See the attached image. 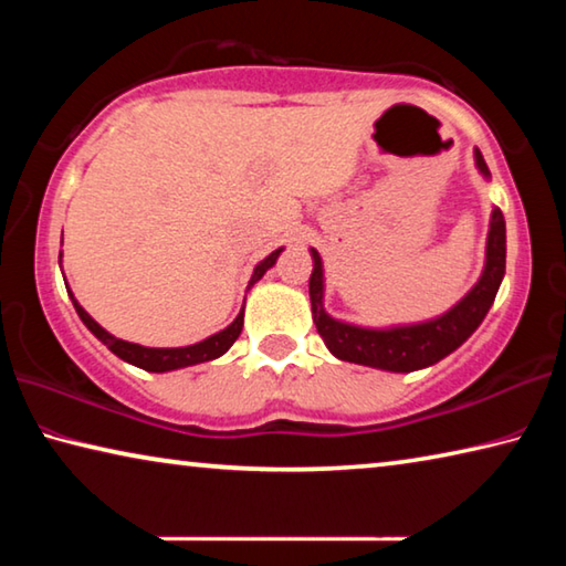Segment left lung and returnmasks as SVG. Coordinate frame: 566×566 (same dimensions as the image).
<instances>
[{
	"label": "left lung",
	"instance_id": "1",
	"mask_svg": "<svg viewBox=\"0 0 566 566\" xmlns=\"http://www.w3.org/2000/svg\"><path fill=\"white\" fill-rule=\"evenodd\" d=\"M476 167L484 177L490 169L484 157L476 151ZM314 270L310 276V300L312 317L317 324L319 337L327 344L334 357L342 361L364 364V367H377L389 371H415L429 367L447 354H452L459 344L472 337V332L482 324L490 312L496 292H500L504 264H506V229L500 209L492 212L490 237H486V266L482 280L459 302L452 312L434 322L415 324V327L397 329H361L352 324H342L332 319L322 306V260L317 249H312Z\"/></svg>",
	"mask_w": 566,
	"mask_h": 566
}]
</instances>
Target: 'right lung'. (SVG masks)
<instances>
[{"instance_id": "add662e5", "label": "right lung", "mask_w": 566, "mask_h": 566, "mask_svg": "<svg viewBox=\"0 0 566 566\" xmlns=\"http://www.w3.org/2000/svg\"><path fill=\"white\" fill-rule=\"evenodd\" d=\"M280 252H282V249H276V252H272L270 256H266V260L256 264L252 280H249V286L262 280V274L276 262ZM70 296H72V292H70ZM72 302H74L76 314H80V319L87 324V329L94 334V337L107 344V349L117 354L119 359L129 361V364H134V367H139L145 371H171V369L191 367V364L222 357V354L237 342L239 334H242V324H244V306H242V312L237 314V319L229 324L227 329H222L219 334H212V337L205 339V342L191 344V347H177V349H151V347H142V344H132V342L112 337L107 329H102L99 324L94 322L80 304H76L74 296H72Z\"/></svg>"}]
</instances>
